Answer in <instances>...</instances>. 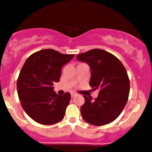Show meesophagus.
<instances>
[{
    "mask_svg": "<svg viewBox=\"0 0 152 152\" xmlns=\"http://www.w3.org/2000/svg\"><path fill=\"white\" fill-rule=\"evenodd\" d=\"M71 98H74V96H76V94H75V93H72V94H71Z\"/></svg>",
    "mask_w": 152,
    "mask_h": 152,
    "instance_id": "1",
    "label": "esophagus"
}]
</instances>
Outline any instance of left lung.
<instances>
[{
	"instance_id": "obj_1",
	"label": "left lung",
	"mask_w": 152,
	"mask_h": 152,
	"mask_svg": "<svg viewBox=\"0 0 152 152\" xmlns=\"http://www.w3.org/2000/svg\"><path fill=\"white\" fill-rule=\"evenodd\" d=\"M77 60L86 62L91 67L89 85L98 89V98L83 96L81 107L83 120L93 125L110 123L122 113L128 100L129 79L122 62L107 51L94 49L76 56Z\"/></svg>"
}]
</instances>
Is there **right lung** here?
<instances>
[{"mask_svg": "<svg viewBox=\"0 0 152 152\" xmlns=\"http://www.w3.org/2000/svg\"><path fill=\"white\" fill-rule=\"evenodd\" d=\"M74 56L46 49L31 54L25 61L17 81L18 94L23 110L35 122L49 125L64 117L71 94L58 96L53 85L59 81L62 66Z\"/></svg>", "mask_w": 152, "mask_h": 152, "instance_id": "right-lung-1", "label": "right lung"}]
</instances>
